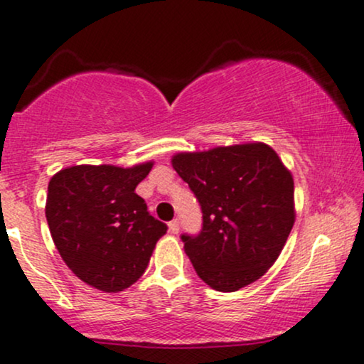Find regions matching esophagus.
I'll return each mask as SVG.
<instances>
[{
  "label": "esophagus",
  "instance_id": "obj_1",
  "mask_svg": "<svg viewBox=\"0 0 364 364\" xmlns=\"http://www.w3.org/2000/svg\"><path fill=\"white\" fill-rule=\"evenodd\" d=\"M168 225H169V232H173V234H178V232H179V220L174 218V220H171Z\"/></svg>",
  "mask_w": 364,
  "mask_h": 364
}]
</instances>
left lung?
I'll use <instances>...</instances> for the list:
<instances>
[{"instance_id": "left-lung-1", "label": "left lung", "mask_w": 364, "mask_h": 364, "mask_svg": "<svg viewBox=\"0 0 364 364\" xmlns=\"http://www.w3.org/2000/svg\"><path fill=\"white\" fill-rule=\"evenodd\" d=\"M171 164L203 212L200 235H183L196 274L217 291L259 279L282 254L295 224L291 171L264 142L176 152Z\"/></svg>"}]
</instances>
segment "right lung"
Masks as SVG:
<instances>
[{
    "label": "right lung",
    "instance_id": "add662e5",
    "mask_svg": "<svg viewBox=\"0 0 364 364\" xmlns=\"http://www.w3.org/2000/svg\"><path fill=\"white\" fill-rule=\"evenodd\" d=\"M152 166L80 164L50 178L46 217L52 240L68 268L96 290L118 293L137 282L168 230L135 193Z\"/></svg>",
    "mask_w": 364,
    "mask_h": 364
}]
</instances>
